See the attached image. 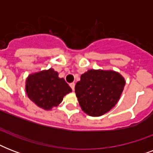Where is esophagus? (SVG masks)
Returning a JSON list of instances; mask_svg holds the SVG:
<instances>
[{
	"mask_svg": "<svg viewBox=\"0 0 153 153\" xmlns=\"http://www.w3.org/2000/svg\"><path fill=\"white\" fill-rule=\"evenodd\" d=\"M70 86H71L72 90L74 91V86H75V83H74V82H72V83L70 84Z\"/></svg>",
	"mask_w": 153,
	"mask_h": 153,
	"instance_id": "esophagus-1",
	"label": "esophagus"
}]
</instances>
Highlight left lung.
<instances>
[{"label": "left lung", "instance_id": "1", "mask_svg": "<svg viewBox=\"0 0 153 153\" xmlns=\"http://www.w3.org/2000/svg\"><path fill=\"white\" fill-rule=\"evenodd\" d=\"M126 81L112 70H88L75 85L79 105L91 117H100L114 108L119 101Z\"/></svg>", "mask_w": 153, "mask_h": 153}]
</instances>
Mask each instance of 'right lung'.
<instances>
[{
  "instance_id": "add662e5",
  "label": "right lung",
  "mask_w": 153,
  "mask_h": 153,
  "mask_svg": "<svg viewBox=\"0 0 153 153\" xmlns=\"http://www.w3.org/2000/svg\"><path fill=\"white\" fill-rule=\"evenodd\" d=\"M25 91L37 106L51 110L58 106L72 90L63 78L59 77L57 71L50 68L30 74L25 82Z\"/></svg>"
}]
</instances>
